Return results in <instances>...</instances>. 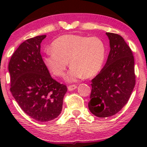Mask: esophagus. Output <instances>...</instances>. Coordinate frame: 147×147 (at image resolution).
Listing matches in <instances>:
<instances>
[{"mask_svg": "<svg viewBox=\"0 0 147 147\" xmlns=\"http://www.w3.org/2000/svg\"><path fill=\"white\" fill-rule=\"evenodd\" d=\"M76 88H77V86L76 85H70L68 86V90H70V91L75 90V89H76Z\"/></svg>", "mask_w": 147, "mask_h": 147, "instance_id": "34e87169", "label": "esophagus"}]
</instances>
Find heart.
<instances>
[{"mask_svg":"<svg viewBox=\"0 0 147 147\" xmlns=\"http://www.w3.org/2000/svg\"><path fill=\"white\" fill-rule=\"evenodd\" d=\"M105 57V44L99 37L65 34L52 42L43 62L52 74L61 77L65 75L69 61L72 66L66 79L75 82L84 77L90 78L97 75Z\"/></svg>","mask_w":147,"mask_h":147,"instance_id":"1","label":"heart"}]
</instances>
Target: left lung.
<instances>
[{
  "label": "left lung",
  "mask_w": 147,
  "mask_h": 147,
  "mask_svg": "<svg viewBox=\"0 0 147 147\" xmlns=\"http://www.w3.org/2000/svg\"><path fill=\"white\" fill-rule=\"evenodd\" d=\"M111 50L100 72L92 79L89 110L98 117L117 113L126 105L136 85L134 57L124 38L106 32Z\"/></svg>",
  "instance_id": "obj_1"
}]
</instances>
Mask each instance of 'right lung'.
Instances as JSON below:
<instances>
[{"instance_id":"add662e5","label":"right lung","mask_w":147,"mask_h":147,"mask_svg":"<svg viewBox=\"0 0 147 147\" xmlns=\"http://www.w3.org/2000/svg\"><path fill=\"white\" fill-rule=\"evenodd\" d=\"M46 35L22 43L8 65L10 91L21 109L38 122L51 121L59 115L67 87L50 76L41 55V43Z\"/></svg>"}]
</instances>
